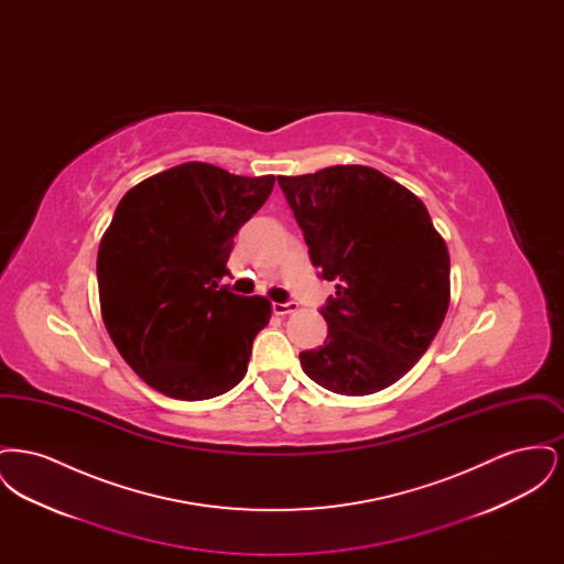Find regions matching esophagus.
<instances>
[{
	"label": "esophagus",
	"instance_id": "1",
	"mask_svg": "<svg viewBox=\"0 0 564 564\" xmlns=\"http://www.w3.org/2000/svg\"><path fill=\"white\" fill-rule=\"evenodd\" d=\"M272 311H274V315H290V313H295L297 311V302H274L272 304Z\"/></svg>",
	"mask_w": 564,
	"mask_h": 564
}]
</instances>
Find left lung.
Instances as JSON below:
<instances>
[{"label": "left lung", "mask_w": 564, "mask_h": 564, "mask_svg": "<svg viewBox=\"0 0 564 564\" xmlns=\"http://www.w3.org/2000/svg\"><path fill=\"white\" fill-rule=\"evenodd\" d=\"M276 182L313 267L336 281L322 306L327 338L300 352L302 370L340 395L398 382L430 349L451 302V258L427 207L359 164Z\"/></svg>", "instance_id": "8db88e82"}]
</instances>
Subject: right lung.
<instances>
[{
	"label": "right lung",
	"mask_w": 564,
	"mask_h": 564,
	"mask_svg": "<svg viewBox=\"0 0 564 564\" xmlns=\"http://www.w3.org/2000/svg\"><path fill=\"white\" fill-rule=\"evenodd\" d=\"M274 177L186 162L129 189L97 256L101 315L124 361L173 400H212L239 384L269 325L267 297L217 281L235 235Z\"/></svg>",
	"instance_id": "obj_1"
}]
</instances>
